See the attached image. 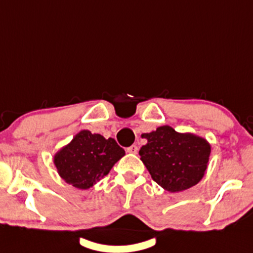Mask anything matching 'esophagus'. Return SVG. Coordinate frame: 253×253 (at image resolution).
Masks as SVG:
<instances>
[{
  "label": "esophagus",
  "mask_w": 253,
  "mask_h": 253,
  "mask_svg": "<svg viewBox=\"0 0 253 253\" xmlns=\"http://www.w3.org/2000/svg\"><path fill=\"white\" fill-rule=\"evenodd\" d=\"M126 151H127L128 153H134V154H136L137 151H138V148H137L136 145H131V146H129V148H127Z\"/></svg>",
  "instance_id": "1"
}]
</instances>
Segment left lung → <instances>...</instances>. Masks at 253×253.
I'll return each instance as SVG.
<instances>
[{"label":"left lung","instance_id":"1","mask_svg":"<svg viewBox=\"0 0 253 253\" xmlns=\"http://www.w3.org/2000/svg\"><path fill=\"white\" fill-rule=\"evenodd\" d=\"M148 143L139 156L154 182L169 192L187 190L205 176L210 156V144L191 133H177L170 126L142 134Z\"/></svg>","mask_w":253,"mask_h":253}]
</instances>
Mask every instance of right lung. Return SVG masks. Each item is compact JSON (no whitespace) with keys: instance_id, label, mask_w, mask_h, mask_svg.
Returning a JSON list of instances; mask_svg holds the SVG:
<instances>
[{"instance_id":"add662e5","label":"right lung","mask_w":253,"mask_h":253,"mask_svg":"<svg viewBox=\"0 0 253 253\" xmlns=\"http://www.w3.org/2000/svg\"><path fill=\"white\" fill-rule=\"evenodd\" d=\"M125 151L114 138L81 130L69 144L56 152L54 165L59 175L71 185L87 190L109 174Z\"/></svg>"}]
</instances>
